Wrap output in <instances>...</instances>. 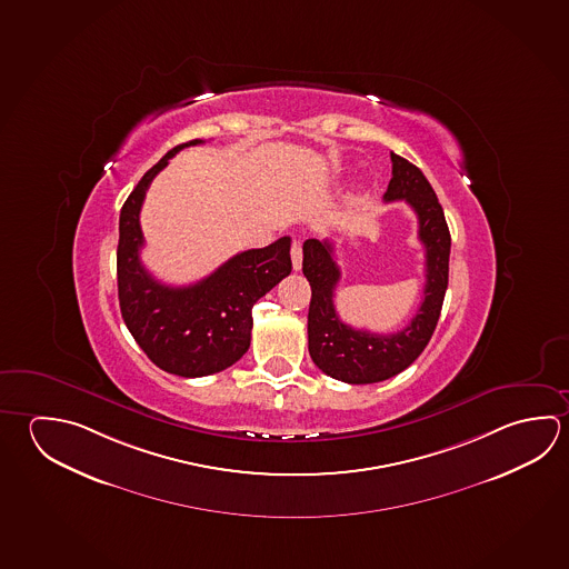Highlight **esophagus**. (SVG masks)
<instances>
[{
  "mask_svg": "<svg viewBox=\"0 0 569 569\" xmlns=\"http://www.w3.org/2000/svg\"><path fill=\"white\" fill-rule=\"evenodd\" d=\"M301 260H303L301 243H299V241H293V246H291V263H293V270H301Z\"/></svg>",
  "mask_w": 569,
  "mask_h": 569,
  "instance_id": "esophagus-1",
  "label": "esophagus"
}]
</instances>
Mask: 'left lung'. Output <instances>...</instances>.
Returning <instances> with one entry per match:
<instances>
[{"label": "left lung", "mask_w": 569, "mask_h": 569, "mask_svg": "<svg viewBox=\"0 0 569 569\" xmlns=\"http://www.w3.org/2000/svg\"><path fill=\"white\" fill-rule=\"evenodd\" d=\"M383 200L411 206L418 216L419 241L426 248L423 301L408 328L383 336L343 323L333 303L341 278L333 246L328 240L303 243V276L311 286L309 356L329 378L346 383H378L409 368L433 336L448 289L451 238L446 216L426 176L398 153H391V180Z\"/></svg>", "instance_id": "8db88e82"}]
</instances>
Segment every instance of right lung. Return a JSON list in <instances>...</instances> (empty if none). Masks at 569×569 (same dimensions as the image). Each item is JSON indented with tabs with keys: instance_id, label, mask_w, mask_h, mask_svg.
Returning a JSON list of instances; mask_svg holds the SVG:
<instances>
[{
	"instance_id": "obj_1",
	"label": "right lung",
	"mask_w": 569,
	"mask_h": 569,
	"mask_svg": "<svg viewBox=\"0 0 569 569\" xmlns=\"http://www.w3.org/2000/svg\"><path fill=\"white\" fill-rule=\"evenodd\" d=\"M203 143L191 140L168 151L133 188L120 213L118 296L121 318L158 368L203 378L230 368L248 351L251 308L291 271L288 236L261 250L241 251L208 278L173 288L143 268L140 211L151 180L178 151Z\"/></svg>"
}]
</instances>
